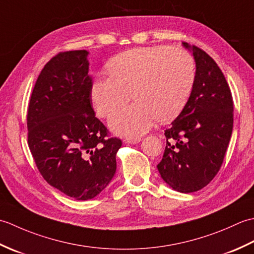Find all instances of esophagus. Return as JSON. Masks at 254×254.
<instances>
[{
  "instance_id": "34e87169",
  "label": "esophagus",
  "mask_w": 254,
  "mask_h": 254,
  "mask_svg": "<svg viewBox=\"0 0 254 254\" xmlns=\"http://www.w3.org/2000/svg\"><path fill=\"white\" fill-rule=\"evenodd\" d=\"M124 142L128 143V144H137L138 142H141V138L139 137H126L124 138Z\"/></svg>"
}]
</instances>
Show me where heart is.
Returning <instances> with one entry per match:
<instances>
[{
	"label": "heart",
	"instance_id": "b5f03b06",
	"mask_svg": "<svg viewBox=\"0 0 254 254\" xmlns=\"http://www.w3.org/2000/svg\"><path fill=\"white\" fill-rule=\"evenodd\" d=\"M109 74L91 86L97 113L109 118L131 99L136 102L111 118L113 131L138 135L157 119L168 122L186 107L195 83V61L190 52L168 46L135 48L111 59Z\"/></svg>",
	"mask_w": 254,
	"mask_h": 254
}]
</instances>
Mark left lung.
Returning a JSON list of instances; mask_svg holds the SVG:
<instances>
[{"instance_id": "left-lung-1", "label": "left lung", "mask_w": 254, "mask_h": 254, "mask_svg": "<svg viewBox=\"0 0 254 254\" xmlns=\"http://www.w3.org/2000/svg\"><path fill=\"white\" fill-rule=\"evenodd\" d=\"M191 48L196 76L186 107L171 126L163 159L161 178L182 193L207 186L223 165L234 126V101L222 69L204 50Z\"/></svg>"}]
</instances>
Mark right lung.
Returning a JSON list of instances; mask_svg holds the SVG:
<instances>
[{"instance_id":"1","label":"right lung","mask_w":254,"mask_h":254,"mask_svg":"<svg viewBox=\"0 0 254 254\" xmlns=\"http://www.w3.org/2000/svg\"><path fill=\"white\" fill-rule=\"evenodd\" d=\"M88 52H59L38 76L27 110V138L38 170L78 201L95 197L116 174L122 141L95 116Z\"/></svg>"}]
</instances>
